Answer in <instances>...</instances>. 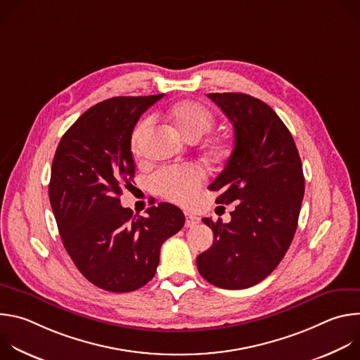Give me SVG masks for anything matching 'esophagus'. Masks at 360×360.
<instances>
[{
	"mask_svg": "<svg viewBox=\"0 0 360 360\" xmlns=\"http://www.w3.org/2000/svg\"><path fill=\"white\" fill-rule=\"evenodd\" d=\"M199 217H196V215H192V214H189V212H186L185 214V226L186 228H193V226H196L198 224H199Z\"/></svg>",
	"mask_w": 360,
	"mask_h": 360,
	"instance_id": "obj_1",
	"label": "esophagus"
}]
</instances>
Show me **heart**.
<instances>
[{"mask_svg": "<svg viewBox=\"0 0 360 360\" xmlns=\"http://www.w3.org/2000/svg\"><path fill=\"white\" fill-rule=\"evenodd\" d=\"M167 118L171 125L191 142H196L205 134H208L215 122V117L210 108L202 105L200 102L184 99L174 104ZM150 128V120L145 118L136 124L131 135L132 152L141 150L142 142ZM207 149L214 158H222L226 155V142L221 136H211L207 141ZM203 175L195 167H168L157 172L152 178V186L162 198L186 205L192 202L202 186Z\"/></svg>", "mask_w": 360, "mask_h": 360, "instance_id": "heart-1", "label": "heart"}]
</instances>
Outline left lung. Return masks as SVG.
<instances>
[{
	"label": "left lung",
	"mask_w": 360,
	"mask_h": 360,
	"mask_svg": "<svg viewBox=\"0 0 360 360\" xmlns=\"http://www.w3.org/2000/svg\"><path fill=\"white\" fill-rule=\"evenodd\" d=\"M208 96L235 132L233 150L210 189L219 192L217 203L236 205L229 224L202 219L215 239L196 266L218 288L246 289L269 276L290 246L304 193L302 162L292 134L265 102L240 92Z\"/></svg>",
	"instance_id": "obj_1"
}]
</instances>
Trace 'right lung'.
I'll return each instance as SVG.
<instances>
[{
    "instance_id": "add662e5",
    "label": "right lung",
    "mask_w": 360,
    "mask_h": 360,
    "mask_svg": "<svg viewBox=\"0 0 360 360\" xmlns=\"http://www.w3.org/2000/svg\"><path fill=\"white\" fill-rule=\"evenodd\" d=\"M162 96H115L94 105L64 134L51 168L48 193L63 243L78 271L108 292L148 283L162 243L185 224L172 203L139 217L120 200L135 176L134 127Z\"/></svg>"
}]
</instances>
